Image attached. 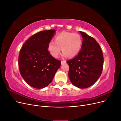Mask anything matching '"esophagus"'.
I'll return each mask as SVG.
<instances>
[{"instance_id": "esophagus-1", "label": "esophagus", "mask_w": 121, "mask_h": 121, "mask_svg": "<svg viewBox=\"0 0 121 121\" xmlns=\"http://www.w3.org/2000/svg\"><path fill=\"white\" fill-rule=\"evenodd\" d=\"M66 63V61L65 60H61V65H63L64 64H65Z\"/></svg>"}]
</instances>
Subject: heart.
Segmentation results:
<instances>
[{
  "mask_svg": "<svg viewBox=\"0 0 121 121\" xmlns=\"http://www.w3.org/2000/svg\"><path fill=\"white\" fill-rule=\"evenodd\" d=\"M82 46V38L78 34L63 32L57 35L55 41L51 40L48 44L47 48L52 56L57 57L62 50L63 56H76L80 52Z\"/></svg>",
  "mask_w": 121,
  "mask_h": 121,
  "instance_id": "1",
  "label": "heart"
}]
</instances>
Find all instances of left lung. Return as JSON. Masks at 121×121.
I'll list each match as a JSON object with an SVG mask.
<instances>
[{
  "mask_svg": "<svg viewBox=\"0 0 121 121\" xmlns=\"http://www.w3.org/2000/svg\"><path fill=\"white\" fill-rule=\"evenodd\" d=\"M80 33L83 38L81 49L77 56L67 63L72 83L79 88H86L95 83L100 76L104 56L95 39L83 32Z\"/></svg>",
  "mask_w": 121,
  "mask_h": 121,
  "instance_id": "left-lung-1",
  "label": "left lung"
}]
</instances>
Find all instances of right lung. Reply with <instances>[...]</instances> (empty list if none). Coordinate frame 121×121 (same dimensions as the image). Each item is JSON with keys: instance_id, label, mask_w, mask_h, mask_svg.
I'll use <instances>...</instances> for the list:
<instances>
[{"instance_id": "right-lung-1", "label": "right lung", "mask_w": 121, "mask_h": 121, "mask_svg": "<svg viewBox=\"0 0 121 121\" xmlns=\"http://www.w3.org/2000/svg\"><path fill=\"white\" fill-rule=\"evenodd\" d=\"M55 33V30L38 32L29 38L20 50L21 75L28 84L35 88L48 86L60 67L61 61L54 58L47 48Z\"/></svg>"}]
</instances>
